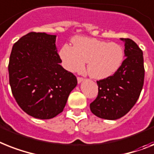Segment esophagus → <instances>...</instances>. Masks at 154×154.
<instances>
[{
    "mask_svg": "<svg viewBox=\"0 0 154 154\" xmlns=\"http://www.w3.org/2000/svg\"><path fill=\"white\" fill-rule=\"evenodd\" d=\"M77 81H78L79 83H80L82 81H83V78H82V77H78L77 78Z\"/></svg>",
    "mask_w": 154,
    "mask_h": 154,
    "instance_id": "esophagus-1",
    "label": "esophagus"
}]
</instances>
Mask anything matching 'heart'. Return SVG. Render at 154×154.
<instances>
[{"instance_id": "b5f03b06", "label": "heart", "mask_w": 154, "mask_h": 154, "mask_svg": "<svg viewBox=\"0 0 154 154\" xmlns=\"http://www.w3.org/2000/svg\"><path fill=\"white\" fill-rule=\"evenodd\" d=\"M63 67L72 72H82L87 62L88 74L96 79L112 76L124 60L123 47L116 43L90 38H76L73 47L64 45L60 50Z\"/></svg>"}]
</instances>
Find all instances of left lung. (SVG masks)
<instances>
[{"mask_svg": "<svg viewBox=\"0 0 154 154\" xmlns=\"http://www.w3.org/2000/svg\"><path fill=\"white\" fill-rule=\"evenodd\" d=\"M124 42L125 60L117 72L97 81L98 94L91 103L92 113L105 120H117L135 105L144 83V61L142 49L130 38Z\"/></svg>", "mask_w": 154, "mask_h": 154, "instance_id": "obj_1", "label": "left lung"}]
</instances>
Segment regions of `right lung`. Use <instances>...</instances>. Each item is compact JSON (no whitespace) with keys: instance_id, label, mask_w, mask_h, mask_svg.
<instances>
[{"instance_id":"right-lung-1","label":"right lung","mask_w":154,"mask_h":154,"mask_svg":"<svg viewBox=\"0 0 154 154\" xmlns=\"http://www.w3.org/2000/svg\"><path fill=\"white\" fill-rule=\"evenodd\" d=\"M56 35L30 32L13 45L8 63L9 84L26 113L48 120L62 112L77 79L60 63Z\"/></svg>"}]
</instances>
